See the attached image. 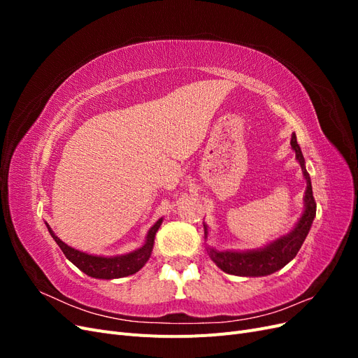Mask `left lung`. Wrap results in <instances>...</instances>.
Listing matches in <instances>:
<instances>
[{"instance_id": "1", "label": "left lung", "mask_w": 358, "mask_h": 358, "mask_svg": "<svg viewBox=\"0 0 358 358\" xmlns=\"http://www.w3.org/2000/svg\"><path fill=\"white\" fill-rule=\"evenodd\" d=\"M291 149L296 152V159L301 167L303 176L306 179V191L303 203L305 209L288 234L278 237L276 241H272L263 248L248 249V251H220V249L208 246V254L212 258V262L218 266L222 272L236 275V276H267L272 275L278 270L287 266L292 258H294L305 242L306 236L310 230L313 218L317 213V203L313 200L312 194V183L310 176L305 167V158H303L301 149L297 143L296 134L291 136ZM204 227V237L208 239V225Z\"/></svg>"}]
</instances>
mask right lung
Wrapping results in <instances>:
<instances>
[{"label":"right lung","instance_id":"obj_1","mask_svg":"<svg viewBox=\"0 0 358 358\" xmlns=\"http://www.w3.org/2000/svg\"><path fill=\"white\" fill-rule=\"evenodd\" d=\"M161 224H162V218H159L152 227H150L146 234L145 243L138 249H136V251L124 254V255H115V257H101V255H91V254L82 252L79 249H74L67 243H64L59 237L52 231V229L48 224L46 227L50 236L55 239V242L61 248L64 255H66L76 267L80 268L83 273L96 279H116V278L134 275L148 263L150 254H152L155 234L161 227Z\"/></svg>","mask_w":358,"mask_h":358}]
</instances>
